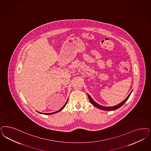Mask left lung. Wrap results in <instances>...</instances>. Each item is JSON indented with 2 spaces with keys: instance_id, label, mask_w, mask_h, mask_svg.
I'll return each instance as SVG.
<instances>
[{
  "instance_id": "obj_1",
  "label": "left lung",
  "mask_w": 151,
  "mask_h": 151,
  "mask_svg": "<svg viewBox=\"0 0 151 151\" xmlns=\"http://www.w3.org/2000/svg\"><path fill=\"white\" fill-rule=\"evenodd\" d=\"M132 91L130 92V94H129V95L127 97V98L124 100V101H123L122 103H120V104H118L117 105H115L114 106H101L100 105L96 103L95 101H94L93 99L91 98V97L88 94V99L90 100V101L91 102V103L93 104L94 106L95 107L99 108L100 109L103 110H106V111H111V110H114L118 109V108H119L120 107H121L123 104H124L127 101V100L128 99L129 97L130 96V94H131Z\"/></svg>"
}]
</instances>
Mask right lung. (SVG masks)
Wrapping results in <instances>:
<instances>
[{"mask_svg":"<svg viewBox=\"0 0 151 151\" xmlns=\"http://www.w3.org/2000/svg\"><path fill=\"white\" fill-rule=\"evenodd\" d=\"M68 100H67V101H66V103L65 104V105L63 106V107L60 109L59 110H58V111H55V112H53V113H41V114H45V115H51L53 114H55V113H57V112H58V111H60L61 110H63V108H64V107L66 106V104H67V103H68ZM39 113V112H38Z\"/></svg>","mask_w":151,"mask_h":151,"instance_id":"obj_1","label":"right lung"}]
</instances>
